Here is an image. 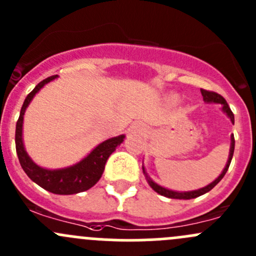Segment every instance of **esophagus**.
<instances>
[{"mask_svg": "<svg viewBox=\"0 0 256 256\" xmlns=\"http://www.w3.org/2000/svg\"><path fill=\"white\" fill-rule=\"evenodd\" d=\"M144 126L141 122H134L132 125L130 126V128H128L130 134H132V135L144 132Z\"/></svg>", "mask_w": 256, "mask_h": 256, "instance_id": "1", "label": "esophagus"}]
</instances>
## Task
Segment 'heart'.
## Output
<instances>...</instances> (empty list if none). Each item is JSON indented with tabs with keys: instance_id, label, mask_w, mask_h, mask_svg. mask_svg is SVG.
Segmentation results:
<instances>
[{
	"instance_id": "1",
	"label": "heart",
	"mask_w": 256,
	"mask_h": 256,
	"mask_svg": "<svg viewBox=\"0 0 256 256\" xmlns=\"http://www.w3.org/2000/svg\"><path fill=\"white\" fill-rule=\"evenodd\" d=\"M171 100H172V102H177V100H178V98L176 96V95H174V96H172V98H171Z\"/></svg>"
}]
</instances>
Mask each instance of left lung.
<instances>
[{
	"instance_id": "1",
	"label": "left lung",
	"mask_w": 256,
	"mask_h": 256,
	"mask_svg": "<svg viewBox=\"0 0 256 256\" xmlns=\"http://www.w3.org/2000/svg\"><path fill=\"white\" fill-rule=\"evenodd\" d=\"M200 92H202L203 100H204L206 102H214V104H220L222 106H223V112H226V115H228V118H230L232 122L234 124V114L232 112V110H230V108H229L228 102H226V99H224L222 95H219L218 92H209V90H204V89H200ZM230 140H232V144H230V150H229V157H228V161H226V167H224L223 172L219 174L218 178H216L213 182L209 183V184L206 186V187L200 188V190H190V192H174V190H167V188L161 187L160 184L154 183V180H151V178L147 176L146 171H144V167L142 166V171H144V174H146L147 182H148V184L151 186V188L154 190V192H157L158 194H161V196H164V197H167V198H174V200H192V198H197V197H200V196L204 194V193H207L210 190H213V188L216 187V186L218 184L219 182H220L222 178H223L224 174H226V171H228L229 164H230L232 158H233L234 146H236L234 135H232Z\"/></svg>"
}]
</instances>
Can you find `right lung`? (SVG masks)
I'll list each match as a JSON object with an SVG mask.
<instances>
[{
    "mask_svg": "<svg viewBox=\"0 0 256 256\" xmlns=\"http://www.w3.org/2000/svg\"><path fill=\"white\" fill-rule=\"evenodd\" d=\"M56 76H49V78L42 80L24 99L20 112V118H18L16 124V138H14L16 140V151L23 171L33 182L44 188L46 190L54 193V194H76V193L88 190L100 180L108 158L115 151L116 147L122 142L125 135L116 136V138H109V140L98 144L85 158H82L78 164L70 167L59 170H47L36 164L28 156L24 146H23V116H24L26 109L32 102L34 95L46 84L56 79Z\"/></svg>",
    "mask_w": 256,
    "mask_h": 256,
    "instance_id": "obj_1",
    "label": "right lung"
}]
</instances>
